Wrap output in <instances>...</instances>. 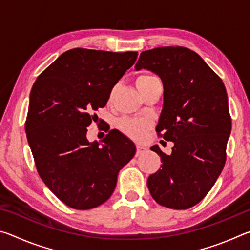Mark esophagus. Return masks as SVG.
I'll return each mask as SVG.
<instances>
[{
	"mask_svg": "<svg viewBox=\"0 0 250 250\" xmlns=\"http://www.w3.org/2000/svg\"><path fill=\"white\" fill-rule=\"evenodd\" d=\"M145 151H146V147H143L142 146H137V156L141 155Z\"/></svg>",
	"mask_w": 250,
	"mask_h": 250,
	"instance_id": "34e87169",
	"label": "esophagus"
}]
</instances>
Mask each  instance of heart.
Masks as SVG:
<instances>
[{
	"mask_svg": "<svg viewBox=\"0 0 250 250\" xmlns=\"http://www.w3.org/2000/svg\"><path fill=\"white\" fill-rule=\"evenodd\" d=\"M159 80L156 76L152 74H141L139 75L135 79V84H137L139 91H143L146 87H149L152 83ZM118 126L122 132L129 135L130 138L134 140H141L145 138L147 130L150 129L151 124L146 119H138V118H122L118 122Z\"/></svg>",
	"mask_w": 250,
	"mask_h": 250,
	"instance_id": "1",
	"label": "heart"
}]
</instances>
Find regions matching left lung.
Listing matches in <instances>:
<instances>
[{"instance_id":"obj_1","label":"left lung","mask_w":250,"mask_h":250,"mask_svg":"<svg viewBox=\"0 0 250 250\" xmlns=\"http://www.w3.org/2000/svg\"><path fill=\"white\" fill-rule=\"evenodd\" d=\"M142 68L162 80L156 132L174 143L170 155L151 147L162 168L149 176L147 188L158 204L188 209L206 196L225 166L231 130L226 88L200 55L182 46L142 52L135 69Z\"/></svg>"}]
</instances>
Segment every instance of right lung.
<instances>
[{
  "instance_id": "add662e5",
  "label": "right lung",
  "mask_w": 250,
  "mask_h": 250,
  "mask_svg": "<svg viewBox=\"0 0 250 250\" xmlns=\"http://www.w3.org/2000/svg\"><path fill=\"white\" fill-rule=\"evenodd\" d=\"M137 57V52L74 48L33 84L25 122L28 145L41 179L71 208L104 204L115 191L118 173L135 154L134 143L122 133L109 131L101 146L86 134L94 112L107 104Z\"/></svg>"
}]
</instances>
